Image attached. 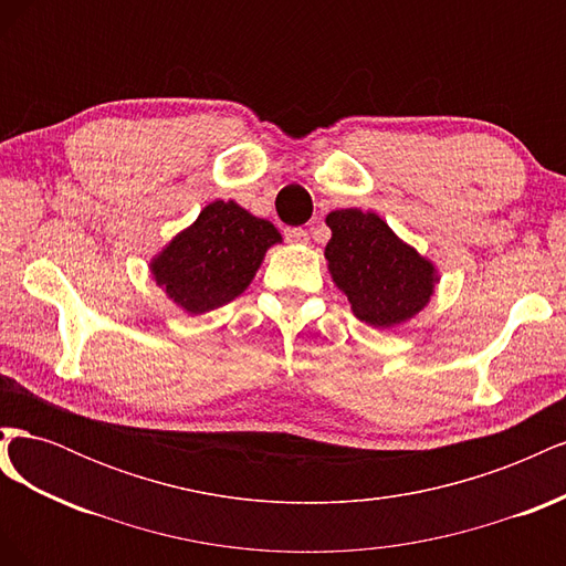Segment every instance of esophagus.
I'll list each match as a JSON object with an SVG mask.
<instances>
[{
    "label": "esophagus",
    "mask_w": 566,
    "mask_h": 566,
    "mask_svg": "<svg viewBox=\"0 0 566 566\" xmlns=\"http://www.w3.org/2000/svg\"><path fill=\"white\" fill-rule=\"evenodd\" d=\"M285 241H287V243H310V233H306V231L300 229V227L285 229Z\"/></svg>",
    "instance_id": "34e87169"
}]
</instances>
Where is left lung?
<instances>
[{
  "mask_svg": "<svg viewBox=\"0 0 566 566\" xmlns=\"http://www.w3.org/2000/svg\"><path fill=\"white\" fill-rule=\"evenodd\" d=\"M325 224L333 231L325 260L356 318L391 328L430 302L439 281L432 262L399 241L378 214L335 210Z\"/></svg>",
  "mask_w": 566,
  "mask_h": 566,
  "instance_id": "left-lung-1",
  "label": "left lung"
}]
</instances>
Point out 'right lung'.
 <instances>
[{
    "mask_svg": "<svg viewBox=\"0 0 566 566\" xmlns=\"http://www.w3.org/2000/svg\"><path fill=\"white\" fill-rule=\"evenodd\" d=\"M276 243L281 233L271 221L233 200H214L150 262V271L181 310L198 316L241 295Z\"/></svg>",
    "mask_w": 566,
    "mask_h": 566,
    "instance_id": "add662e5",
    "label": "right lung"
}]
</instances>
